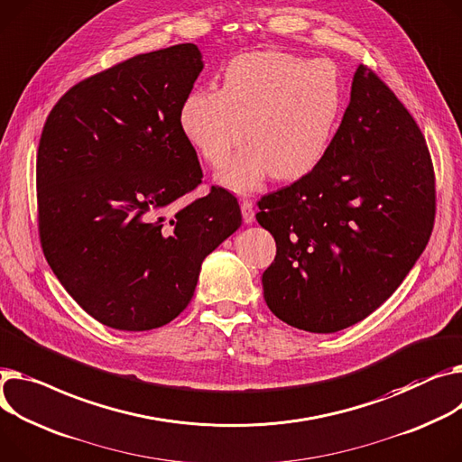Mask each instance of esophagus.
<instances>
[{
	"label": "esophagus",
	"mask_w": 462,
	"mask_h": 462,
	"mask_svg": "<svg viewBox=\"0 0 462 462\" xmlns=\"http://www.w3.org/2000/svg\"><path fill=\"white\" fill-rule=\"evenodd\" d=\"M241 215L247 225L254 223V204L253 200H241Z\"/></svg>",
	"instance_id": "1"
}]
</instances>
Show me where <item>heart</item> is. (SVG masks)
Returning <instances> with one entry per match:
<instances>
[{"instance_id": "heart-1", "label": "heart", "mask_w": 462, "mask_h": 462, "mask_svg": "<svg viewBox=\"0 0 462 462\" xmlns=\"http://www.w3.org/2000/svg\"><path fill=\"white\" fill-rule=\"evenodd\" d=\"M344 113V83L328 59L251 51L228 60L221 88H197L180 106V130L211 167H223L243 135L249 144L219 174L251 193L271 174L291 181L328 153Z\"/></svg>"}]
</instances>
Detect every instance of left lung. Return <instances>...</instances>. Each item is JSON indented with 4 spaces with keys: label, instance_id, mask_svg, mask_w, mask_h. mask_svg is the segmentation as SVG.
<instances>
[{
    "label": "left lung",
    "instance_id": "obj_1",
    "mask_svg": "<svg viewBox=\"0 0 462 462\" xmlns=\"http://www.w3.org/2000/svg\"><path fill=\"white\" fill-rule=\"evenodd\" d=\"M276 241L263 299L309 332L347 328L397 290L435 225V171L412 115L360 65L325 160L258 200Z\"/></svg>",
    "mask_w": 462,
    "mask_h": 462
}]
</instances>
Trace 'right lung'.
<instances>
[{
    "instance_id": "right-lung-1",
    "label": "right lung",
    "mask_w": 462,
    "mask_h": 462,
    "mask_svg": "<svg viewBox=\"0 0 462 462\" xmlns=\"http://www.w3.org/2000/svg\"><path fill=\"white\" fill-rule=\"evenodd\" d=\"M195 44L135 55L74 85L46 118L37 153L44 256L81 309L116 330H150L189 304L204 258L241 226L237 199L202 181L180 106Z\"/></svg>"
}]
</instances>
